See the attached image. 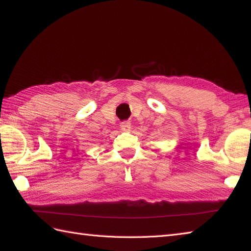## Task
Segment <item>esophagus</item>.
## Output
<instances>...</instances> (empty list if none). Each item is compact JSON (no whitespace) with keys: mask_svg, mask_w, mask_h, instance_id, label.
Listing matches in <instances>:
<instances>
[{"mask_svg":"<svg viewBox=\"0 0 251 251\" xmlns=\"http://www.w3.org/2000/svg\"><path fill=\"white\" fill-rule=\"evenodd\" d=\"M120 128H121L123 131H128V130H130V128H131V123H130V121H123V122H121Z\"/></svg>","mask_w":251,"mask_h":251,"instance_id":"34e87169","label":"esophagus"}]
</instances>
